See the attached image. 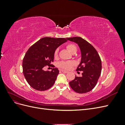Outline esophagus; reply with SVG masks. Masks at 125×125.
Returning <instances> with one entry per match:
<instances>
[{
    "label": "esophagus",
    "mask_w": 125,
    "mask_h": 125,
    "mask_svg": "<svg viewBox=\"0 0 125 125\" xmlns=\"http://www.w3.org/2000/svg\"><path fill=\"white\" fill-rule=\"evenodd\" d=\"M62 73H68V71H66V70H61Z\"/></svg>",
    "instance_id": "obj_1"
}]
</instances>
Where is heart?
Segmentation results:
<instances>
[{
	"label": "heart",
	"instance_id": "b5f03b06",
	"mask_svg": "<svg viewBox=\"0 0 125 125\" xmlns=\"http://www.w3.org/2000/svg\"><path fill=\"white\" fill-rule=\"evenodd\" d=\"M67 48L69 50V51L73 54L76 52L77 51V48L75 45L73 44L69 43L67 45ZM58 48H57L54 52V57L55 58H57L58 54ZM75 63L73 61H62L58 63V67L64 70H70L72 68L73 66L75 65Z\"/></svg>",
	"mask_w": 125,
	"mask_h": 125
}]
</instances>
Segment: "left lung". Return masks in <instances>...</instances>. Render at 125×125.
Masks as SVG:
<instances>
[{"instance_id": "obj_1", "label": "left lung", "mask_w": 125, "mask_h": 125, "mask_svg": "<svg viewBox=\"0 0 125 125\" xmlns=\"http://www.w3.org/2000/svg\"><path fill=\"white\" fill-rule=\"evenodd\" d=\"M66 39L76 43L80 47L81 60L76 70L83 71L82 77L75 75L74 80L69 82L70 86L77 93L89 92L95 86L101 75L102 62L100 57L95 48L82 37L77 36Z\"/></svg>"}]
</instances>
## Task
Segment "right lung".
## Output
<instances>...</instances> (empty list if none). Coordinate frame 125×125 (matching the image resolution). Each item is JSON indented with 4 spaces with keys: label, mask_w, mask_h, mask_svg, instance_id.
Listing matches in <instances>:
<instances>
[{
    "label": "right lung",
    "mask_w": 125,
    "mask_h": 125,
    "mask_svg": "<svg viewBox=\"0 0 125 125\" xmlns=\"http://www.w3.org/2000/svg\"><path fill=\"white\" fill-rule=\"evenodd\" d=\"M67 39L45 37L30 47L22 62L24 76L29 85L36 90L45 91L54 85L59 74L57 68L44 71L45 67H51L54 62V52Z\"/></svg>",
    "instance_id": "1"
}]
</instances>
